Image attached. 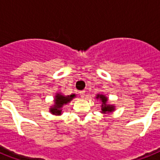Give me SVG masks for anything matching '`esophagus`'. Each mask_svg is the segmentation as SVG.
<instances>
[{
	"instance_id": "1",
	"label": "esophagus",
	"mask_w": 160,
	"mask_h": 160,
	"mask_svg": "<svg viewBox=\"0 0 160 160\" xmlns=\"http://www.w3.org/2000/svg\"><path fill=\"white\" fill-rule=\"evenodd\" d=\"M79 94H80L81 98H84V96H85V91H80L79 92Z\"/></svg>"
}]
</instances>
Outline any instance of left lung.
I'll return each mask as SVG.
<instances>
[{
    "label": "left lung",
    "mask_w": 160,
    "mask_h": 160,
    "mask_svg": "<svg viewBox=\"0 0 160 160\" xmlns=\"http://www.w3.org/2000/svg\"><path fill=\"white\" fill-rule=\"evenodd\" d=\"M99 98L100 99L102 100V103L104 105H102V112H112V110H113V107L112 106H110V105H107L105 104L106 103V102H107V98L104 97L103 95H98L97 98Z\"/></svg>",
    "instance_id": "obj_1"
}]
</instances>
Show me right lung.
Returning <instances> with one entry per match:
<instances>
[{
	"mask_svg": "<svg viewBox=\"0 0 160 160\" xmlns=\"http://www.w3.org/2000/svg\"><path fill=\"white\" fill-rule=\"evenodd\" d=\"M74 97H75L74 94H72V95H69V96H66V97L63 96V95L58 94L56 96L54 107L51 108V112H52L53 114L60 115L61 112H62V108L63 104H66V103L70 102Z\"/></svg>",
	"mask_w": 160,
	"mask_h": 160,
	"instance_id": "obj_1",
	"label": "right lung"
}]
</instances>
